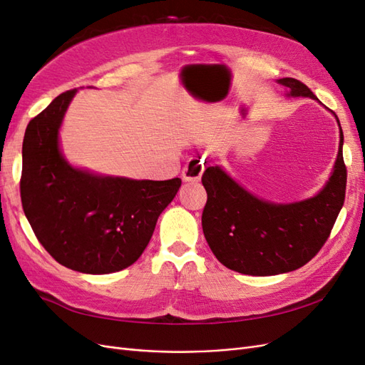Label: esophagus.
<instances>
[{
    "label": "esophagus",
    "instance_id": "1",
    "mask_svg": "<svg viewBox=\"0 0 365 365\" xmlns=\"http://www.w3.org/2000/svg\"><path fill=\"white\" fill-rule=\"evenodd\" d=\"M204 169H205V165H204V161L201 158H192V160L187 161V164L184 165L182 178L185 181L200 180L202 173H204Z\"/></svg>",
    "mask_w": 365,
    "mask_h": 365
}]
</instances>
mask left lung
I'll return each instance as SVG.
<instances>
[{"label": "left lung", "instance_id": "obj_1", "mask_svg": "<svg viewBox=\"0 0 365 365\" xmlns=\"http://www.w3.org/2000/svg\"><path fill=\"white\" fill-rule=\"evenodd\" d=\"M279 83L289 88L291 96L317 98L303 82L292 77H283ZM339 132L332 176L317 196L300 202H264L217 165H208L202 175L207 192L202 231L210 250L224 267L248 275H275L302 268L317 256L329 239L346 197L344 135Z\"/></svg>", "mask_w": 365, "mask_h": 365}]
</instances>
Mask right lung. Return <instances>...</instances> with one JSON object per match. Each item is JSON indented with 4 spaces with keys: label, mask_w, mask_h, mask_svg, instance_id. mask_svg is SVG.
<instances>
[{
    "label": "right lung",
    "mask_w": 365,
    "mask_h": 365,
    "mask_svg": "<svg viewBox=\"0 0 365 365\" xmlns=\"http://www.w3.org/2000/svg\"><path fill=\"white\" fill-rule=\"evenodd\" d=\"M74 93L59 94L29 121L21 202L33 233L58 263L85 274L117 272L146 250L181 180L134 181L71 168L61 155L58 130Z\"/></svg>",
    "instance_id": "right-lung-1"
}]
</instances>
